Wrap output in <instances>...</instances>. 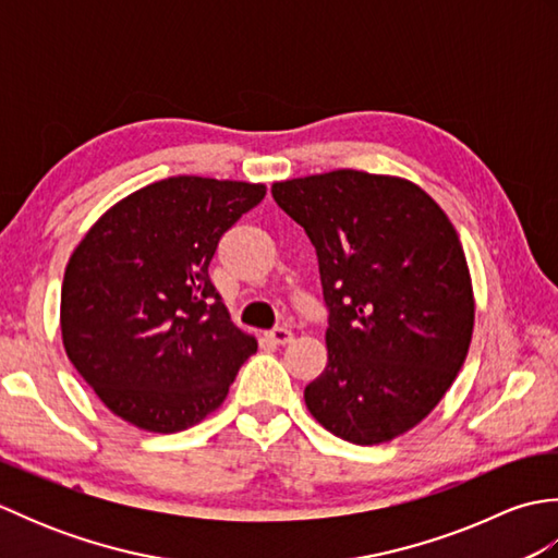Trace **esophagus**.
<instances>
[{
    "label": "esophagus",
    "mask_w": 558,
    "mask_h": 558,
    "mask_svg": "<svg viewBox=\"0 0 558 558\" xmlns=\"http://www.w3.org/2000/svg\"><path fill=\"white\" fill-rule=\"evenodd\" d=\"M266 338L272 342V345H288V342H292V330L290 328H272L266 333Z\"/></svg>",
    "instance_id": "34e87169"
}]
</instances>
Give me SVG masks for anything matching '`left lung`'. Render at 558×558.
<instances>
[{
    "instance_id": "obj_1",
    "label": "left lung",
    "mask_w": 558,
    "mask_h": 558,
    "mask_svg": "<svg viewBox=\"0 0 558 558\" xmlns=\"http://www.w3.org/2000/svg\"><path fill=\"white\" fill-rule=\"evenodd\" d=\"M270 194L312 240L330 312L306 408L350 444L393 441L441 402L470 350L475 294L453 222L390 174L333 170Z\"/></svg>"
}]
</instances>
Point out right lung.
Masks as SVG:
<instances>
[{"label": "right lung", "instance_id": "obj_1", "mask_svg": "<svg viewBox=\"0 0 558 558\" xmlns=\"http://www.w3.org/2000/svg\"><path fill=\"white\" fill-rule=\"evenodd\" d=\"M266 184L180 174L105 210L69 256L59 326L66 357L105 408L174 434L222 405L256 338L208 278L220 236Z\"/></svg>", "mask_w": 558, "mask_h": 558}]
</instances>
